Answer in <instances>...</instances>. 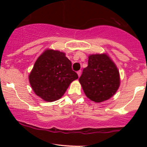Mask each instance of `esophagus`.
Masks as SVG:
<instances>
[{
  "mask_svg": "<svg viewBox=\"0 0 147 147\" xmlns=\"http://www.w3.org/2000/svg\"><path fill=\"white\" fill-rule=\"evenodd\" d=\"M77 73H78V77H80V75H81V74H82V72H81V70H79V71H78V72H77Z\"/></svg>",
  "mask_w": 147,
  "mask_h": 147,
  "instance_id": "34e87169",
  "label": "esophagus"
}]
</instances>
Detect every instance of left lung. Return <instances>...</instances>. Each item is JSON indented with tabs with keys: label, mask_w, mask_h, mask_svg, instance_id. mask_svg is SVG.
<instances>
[{
	"label": "left lung",
	"mask_w": 147,
	"mask_h": 147,
	"mask_svg": "<svg viewBox=\"0 0 147 147\" xmlns=\"http://www.w3.org/2000/svg\"><path fill=\"white\" fill-rule=\"evenodd\" d=\"M79 82L85 95L92 101L110 99L119 89V72L107 53L90 55L88 66L84 68Z\"/></svg>",
	"instance_id": "left-lung-1"
}]
</instances>
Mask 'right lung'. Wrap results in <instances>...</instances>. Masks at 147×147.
Listing matches in <instances>:
<instances>
[{
	"label": "right lung",
	"instance_id": "add662e5",
	"mask_svg": "<svg viewBox=\"0 0 147 147\" xmlns=\"http://www.w3.org/2000/svg\"><path fill=\"white\" fill-rule=\"evenodd\" d=\"M28 78L35 94L50 102L61 98L78 75L65 53L47 49L37 59Z\"/></svg>",
	"mask_w": 147,
	"mask_h": 147
}]
</instances>
